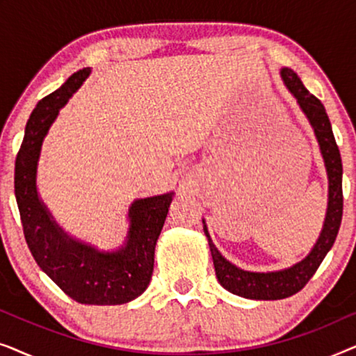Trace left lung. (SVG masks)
I'll return each instance as SVG.
<instances>
[{"label": "left lung", "mask_w": 356, "mask_h": 356, "mask_svg": "<svg viewBox=\"0 0 356 356\" xmlns=\"http://www.w3.org/2000/svg\"><path fill=\"white\" fill-rule=\"evenodd\" d=\"M280 74L286 89L293 94L300 108L303 110L306 118L309 120V124L313 126L316 139L319 143V149L321 154H323L329 178L327 212H325L323 232H321L318 241H316L309 254L303 261L289 267V269L266 272V274L264 272L243 270L240 267L233 266L232 262H228L212 243L206 223H204V233H206L209 240L213 267H216V274L220 285L225 290L232 291L233 295L251 300H282L298 293L308 284V280L318 270L325 254L334 246L343 212L342 159H340L337 143H335L332 133V126H330L324 105L321 104L319 99L309 94L308 89L303 86V82L300 81V77L296 76V72L291 71L290 67H284Z\"/></svg>", "instance_id": "8db88e82"}]
</instances>
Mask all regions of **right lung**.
<instances>
[{"label":"right lung","instance_id":"1","mask_svg":"<svg viewBox=\"0 0 356 356\" xmlns=\"http://www.w3.org/2000/svg\"><path fill=\"white\" fill-rule=\"evenodd\" d=\"M90 74L89 67L74 72L60 89L38 102L27 121L16 157L14 194L27 246L38 267L82 305H123L147 289L154 270L155 243L167 218L173 193L138 199L131 204L124 246L105 252L77 241L53 220L37 193V163L43 138L60 108Z\"/></svg>","mask_w":356,"mask_h":356}]
</instances>
